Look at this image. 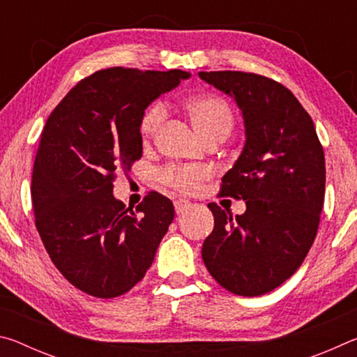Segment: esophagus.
<instances>
[{
	"label": "esophagus",
	"mask_w": 357,
	"mask_h": 357,
	"mask_svg": "<svg viewBox=\"0 0 357 357\" xmlns=\"http://www.w3.org/2000/svg\"><path fill=\"white\" fill-rule=\"evenodd\" d=\"M190 206H192V203L189 200H184V198H179V200L174 202V211H176V214L185 213V211Z\"/></svg>",
	"instance_id": "esophagus-1"
}]
</instances>
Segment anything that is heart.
I'll return each instance as SVG.
<instances>
[{
    "label": "heart",
    "mask_w": 357,
    "mask_h": 357,
    "mask_svg": "<svg viewBox=\"0 0 357 357\" xmlns=\"http://www.w3.org/2000/svg\"><path fill=\"white\" fill-rule=\"evenodd\" d=\"M179 108L187 119L206 140L227 138L234 126V114L228 102L219 94L198 93L181 99ZM165 119L164 107L151 105L142 114L140 137L143 146H149ZM213 168L206 165L168 168L162 174V181L183 193H195L202 189L206 181L213 178Z\"/></svg>",
    "instance_id": "1"
}]
</instances>
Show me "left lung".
<instances>
[{
    "instance_id": "left-lung-1",
    "label": "left lung",
    "mask_w": 357,
    "mask_h": 357,
    "mask_svg": "<svg viewBox=\"0 0 357 357\" xmlns=\"http://www.w3.org/2000/svg\"><path fill=\"white\" fill-rule=\"evenodd\" d=\"M198 75L236 100L245 126L243 153L220 184V195L245 200V213L233 217L208 204L214 229L203 243V261L229 293L261 296L298 271L315 241L323 146L310 114L282 83L238 70Z\"/></svg>"
}]
</instances>
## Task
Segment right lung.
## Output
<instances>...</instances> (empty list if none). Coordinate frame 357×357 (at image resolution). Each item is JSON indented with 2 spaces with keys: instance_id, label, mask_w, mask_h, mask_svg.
Wrapping results in <instances>:
<instances>
[{
  "instance_id": "1",
  "label": "right lung",
  "mask_w": 357,
  "mask_h": 357,
  "mask_svg": "<svg viewBox=\"0 0 357 357\" xmlns=\"http://www.w3.org/2000/svg\"><path fill=\"white\" fill-rule=\"evenodd\" d=\"M189 77L98 70L66 94L42 130L31 178L36 228L59 273L94 298L134 288L173 222L170 198L149 192L132 211L113 197V181L142 157L146 107Z\"/></svg>"
}]
</instances>
